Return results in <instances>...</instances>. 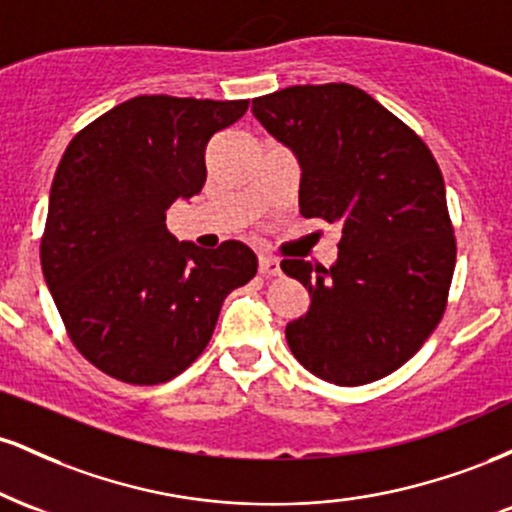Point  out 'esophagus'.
I'll list each match as a JSON object with an SVG mask.
<instances>
[{
	"instance_id": "esophagus-1",
	"label": "esophagus",
	"mask_w": 512,
	"mask_h": 512,
	"mask_svg": "<svg viewBox=\"0 0 512 512\" xmlns=\"http://www.w3.org/2000/svg\"><path fill=\"white\" fill-rule=\"evenodd\" d=\"M260 274L262 276H279L281 264L272 255H260Z\"/></svg>"
}]
</instances>
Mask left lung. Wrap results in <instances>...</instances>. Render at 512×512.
Segmentation results:
<instances>
[{
  "mask_svg": "<svg viewBox=\"0 0 512 512\" xmlns=\"http://www.w3.org/2000/svg\"><path fill=\"white\" fill-rule=\"evenodd\" d=\"M252 113L301 163V214L342 228L330 269L281 262L310 293L308 313L286 325L293 356L334 385L385 378L448 305L457 243L436 158L351 84L281 88L255 98Z\"/></svg>",
  "mask_w": 512,
  "mask_h": 512,
  "instance_id": "left-lung-1",
  "label": "left lung"
}]
</instances>
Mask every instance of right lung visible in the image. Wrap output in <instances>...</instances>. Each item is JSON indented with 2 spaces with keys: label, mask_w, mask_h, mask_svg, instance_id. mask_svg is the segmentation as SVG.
Returning a JSON list of instances; mask_svg holds the SVG:
<instances>
[{
  "label": "right lung",
  "mask_w": 512,
  "mask_h": 512,
  "mask_svg": "<svg viewBox=\"0 0 512 512\" xmlns=\"http://www.w3.org/2000/svg\"><path fill=\"white\" fill-rule=\"evenodd\" d=\"M248 101L137 96L69 142L40 264L79 354L110 378L158 385L207 349L221 305L257 274L240 240L178 243L166 211L202 192L204 151Z\"/></svg>",
  "instance_id": "add662e5"
}]
</instances>
